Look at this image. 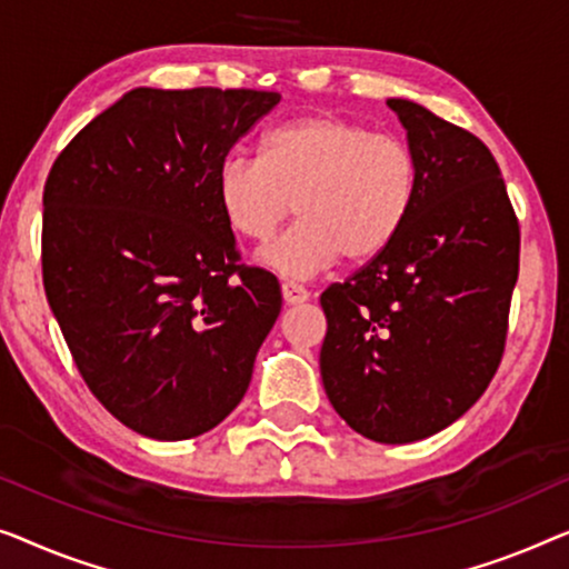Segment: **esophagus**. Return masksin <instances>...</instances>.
Masks as SVG:
<instances>
[{"instance_id":"34e87169","label":"esophagus","mask_w":569,"mask_h":569,"mask_svg":"<svg viewBox=\"0 0 569 569\" xmlns=\"http://www.w3.org/2000/svg\"><path fill=\"white\" fill-rule=\"evenodd\" d=\"M281 293H283V301L288 303V307H296V303L309 301V291L299 283H283Z\"/></svg>"}]
</instances>
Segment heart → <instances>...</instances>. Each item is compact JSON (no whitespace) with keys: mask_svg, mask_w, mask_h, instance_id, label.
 I'll use <instances>...</instances> for the list:
<instances>
[{"mask_svg":"<svg viewBox=\"0 0 569 569\" xmlns=\"http://www.w3.org/2000/svg\"><path fill=\"white\" fill-rule=\"evenodd\" d=\"M418 188V159L402 139L327 113L270 128L260 159L227 157L216 172L223 221L250 242H268L296 201L301 221L260 254L291 281L342 254L350 262L381 254L410 219Z\"/></svg>","mask_w":569,"mask_h":569,"instance_id":"heart-1","label":"heart"}]
</instances>
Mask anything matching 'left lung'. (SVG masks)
Instances as JSON below:
<instances>
[{"mask_svg": "<svg viewBox=\"0 0 569 569\" xmlns=\"http://www.w3.org/2000/svg\"><path fill=\"white\" fill-rule=\"evenodd\" d=\"M407 128L420 188L381 254L322 293L327 397L356 433L412 443L459 420L498 371L521 229L490 149L418 102Z\"/></svg>", "mask_w": 569, "mask_h": 569, "instance_id": "left-lung-1", "label": "left lung"}]
</instances>
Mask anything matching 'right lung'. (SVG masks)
Wrapping results in <instances>:
<instances>
[{"mask_svg": "<svg viewBox=\"0 0 569 569\" xmlns=\"http://www.w3.org/2000/svg\"><path fill=\"white\" fill-rule=\"evenodd\" d=\"M281 94L136 87L56 157L43 188V286L100 405L186 441L242 402L281 286L239 250L216 201L231 147Z\"/></svg>", "mask_w": 569, "mask_h": 569, "instance_id": "obj_1", "label": "right lung"}]
</instances>
